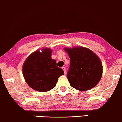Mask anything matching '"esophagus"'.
<instances>
[{
  "instance_id": "esophagus-1",
  "label": "esophagus",
  "mask_w": 122,
  "mask_h": 122,
  "mask_svg": "<svg viewBox=\"0 0 122 122\" xmlns=\"http://www.w3.org/2000/svg\"><path fill=\"white\" fill-rule=\"evenodd\" d=\"M62 70H63V71H64L65 73H66V68H65V67H62Z\"/></svg>"
}]
</instances>
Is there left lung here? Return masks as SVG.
I'll return each instance as SVG.
<instances>
[{
	"instance_id": "obj_1",
	"label": "left lung",
	"mask_w": 122,
	"mask_h": 122,
	"mask_svg": "<svg viewBox=\"0 0 122 122\" xmlns=\"http://www.w3.org/2000/svg\"><path fill=\"white\" fill-rule=\"evenodd\" d=\"M64 50L70 59L67 77L71 86L81 91L95 87L102 75L103 66L99 58L86 47L65 48Z\"/></svg>"
}]
</instances>
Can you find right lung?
I'll return each mask as SVG.
<instances>
[{
  "label": "right lung",
  "mask_w": 122,
  "mask_h": 122,
  "mask_svg": "<svg viewBox=\"0 0 122 122\" xmlns=\"http://www.w3.org/2000/svg\"><path fill=\"white\" fill-rule=\"evenodd\" d=\"M52 50L49 48L37 50L27 58L23 66L25 80L31 88L41 92H47L56 86L58 78L64 71L56 66L51 58Z\"/></svg>",
  "instance_id": "add662e5"
}]
</instances>
